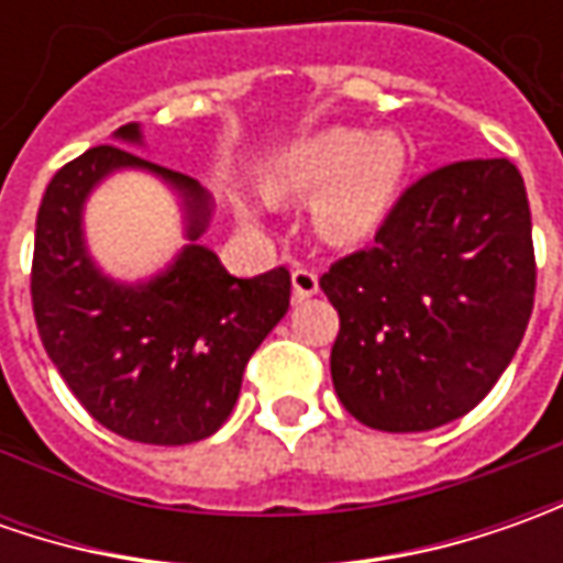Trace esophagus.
I'll return each instance as SVG.
<instances>
[{"label": "esophagus", "instance_id": "34e87169", "mask_svg": "<svg viewBox=\"0 0 563 563\" xmlns=\"http://www.w3.org/2000/svg\"><path fill=\"white\" fill-rule=\"evenodd\" d=\"M291 285H294V297L297 300H307V297H313L319 291V275L313 269H297L291 272Z\"/></svg>", "mask_w": 563, "mask_h": 563}]
</instances>
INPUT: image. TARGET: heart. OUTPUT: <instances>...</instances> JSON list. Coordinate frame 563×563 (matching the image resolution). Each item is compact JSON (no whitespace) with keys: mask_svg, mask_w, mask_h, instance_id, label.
<instances>
[{"mask_svg":"<svg viewBox=\"0 0 563 563\" xmlns=\"http://www.w3.org/2000/svg\"><path fill=\"white\" fill-rule=\"evenodd\" d=\"M410 150L395 131L322 128L266 165L272 197H313L316 234L341 250L369 244L398 206ZM247 219L256 212L244 206Z\"/></svg>","mask_w":563,"mask_h":563,"instance_id":"obj_1","label":"heart"}]
</instances>
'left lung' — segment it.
<instances>
[{
	"label": "left lung",
	"instance_id": "8db88e82",
	"mask_svg": "<svg viewBox=\"0 0 563 563\" xmlns=\"http://www.w3.org/2000/svg\"><path fill=\"white\" fill-rule=\"evenodd\" d=\"M341 332L332 382L351 417L426 432L470 413L517 354L536 294L527 187L508 159L420 178L376 244L319 278Z\"/></svg>",
	"mask_w": 563,
	"mask_h": 563
}]
</instances>
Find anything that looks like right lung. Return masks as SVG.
<instances>
[{"label": "right lung", "mask_w": 563, "mask_h": 563, "mask_svg": "<svg viewBox=\"0 0 563 563\" xmlns=\"http://www.w3.org/2000/svg\"><path fill=\"white\" fill-rule=\"evenodd\" d=\"M55 172L36 212L33 316L43 347L87 413L121 439L190 444L231 417L244 366L291 303V275L238 278L200 244L212 194L200 181L150 163L141 124L112 134ZM121 170H143L176 194L188 244L159 273L124 283L86 244L82 209Z\"/></svg>", "instance_id": "1"}]
</instances>
